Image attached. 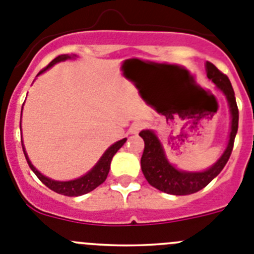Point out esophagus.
I'll list each match as a JSON object with an SVG mask.
<instances>
[{"mask_svg": "<svg viewBox=\"0 0 254 254\" xmlns=\"http://www.w3.org/2000/svg\"><path fill=\"white\" fill-rule=\"evenodd\" d=\"M145 127H146V123L138 121V122L132 123L131 128H129V132H131V133H133V134H137L139 131H141V129L145 128Z\"/></svg>", "mask_w": 254, "mask_h": 254, "instance_id": "obj_1", "label": "esophagus"}]
</instances>
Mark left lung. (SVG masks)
Returning a JSON list of instances; mask_svg holds the SVG:
<instances>
[{
    "label": "left lung",
    "instance_id": "8db88e82",
    "mask_svg": "<svg viewBox=\"0 0 254 254\" xmlns=\"http://www.w3.org/2000/svg\"><path fill=\"white\" fill-rule=\"evenodd\" d=\"M206 75L224 93L228 103H229L230 113H232V128H230L228 147L222 157L210 169L204 173L179 171L173 165L169 164L165 157L161 143L155 136V133L151 131L139 132V136L145 141V148H143L142 157H141V167H142L143 175L150 185L161 191L167 192V194L189 195L204 189L224 169L225 164L230 157V153L233 151L234 138H236L237 131H238L239 120L238 106H237L236 97H234L233 87L230 84L229 78L224 73H222L215 65L209 62L206 63Z\"/></svg>",
    "mask_w": 254,
    "mask_h": 254
}]
</instances>
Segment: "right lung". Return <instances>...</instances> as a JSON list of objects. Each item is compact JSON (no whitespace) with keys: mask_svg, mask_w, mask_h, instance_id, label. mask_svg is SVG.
<instances>
[{"mask_svg":"<svg viewBox=\"0 0 254 254\" xmlns=\"http://www.w3.org/2000/svg\"><path fill=\"white\" fill-rule=\"evenodd\" d=\"M69 58L70 57H68V55H60V57L55 58L53 62H50V64H49L48 66L41 69V70L39 71V74L45 71L46 69H49L50 66L57 64V63L63 62V60H66L69 59ZM39 74H37V75H39ZM126 141H127V138H123L121 139V141H118V142H116L115 145H112L111 147L104 152V155L102 156L101 160L98 161V164L95 165V166L90 170L87 175L81 176V178L76 179V180H71V181H54V180H51V179L45 178L44 175H41V174L39 173L34 166H32L31 162H30L29 157H27L26 152H25L24 146H22V150H24L25 157H26V161L27 164H29L30 169L34 171L35 175L39 178V180H40L44 185L48 186L49 189L53 190V191L58 192V194L65 195V196H79V195L87 194V192L92 191V190H94L95 188H98L101 184H103L104 181H106L107 176H108V173H109V167H111L112 159H113V156L116 155V152H117L123 145H125Z\"/></svg>","mask_w":254,"mask_h":254,"instance_id":"right-lung-1","label":"right lung"}]
</instances>
